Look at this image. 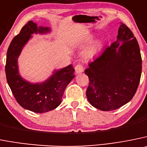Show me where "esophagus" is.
I'll return each instance as SVG.
<instances>
[{
    "label": "esophagus",
    "mask_w": 147,
    "mask_h": 147,
    "mask_svg": "<svg viewBox=\"0 0 147 147\" xmlns=\"http://www.w3.org/2000/svg\"><path fill=\"white\" fill-rule=\"evenodd\" d=\"M75 71H76V74H81L84 71V68L82 65L78 64L76 67H75Z\"/></svg>",
    "instance_id": "34e87169"
}]
</instances>
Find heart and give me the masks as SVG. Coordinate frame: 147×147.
Instances as JSON below:
<instances>
[{
  "mask_svg": "<svg viewBox=\"0 0 147 147\" xmlns=\"http://www.w3.org/2000/svg\"><path fill=\"white\" fill-rule=\"evenodd\" d=\"M92 38H93L92 36H88V37H87L85 39H84V44H88V43H90V41H92ZM100 47H101V43H100V41H96L95 42H94L93 44L89 48L88 51H87V56H88V57H92V56H93V55L96 53L97 51L100 49Z\"/></svg>",
  "mask_w": 147,
  "mask_h": 147,
  "instance_id": "obj_1",
  "label": "heart"
}]
</instances>
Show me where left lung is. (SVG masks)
Wrapping results in <instances>:
<instances>
[{
    "label": "left lung",
    "instance_id": "obj_1",
    "mask_svg": "<svg viewBox=\"0 0 147 147\" xmlns=\"http://www.w3.org/2000/svg\"><path fill=\"white\" fill-rule=\"evenodd\" d=\"M117 41L105 47L84 71L90 83L87 98L101 111H112L131 100L139 84L142 68L139 45L132 31L121 22Z\"/></svg>",
    "mask_w": 147,
    "mask_h": 147
}]
</instances>
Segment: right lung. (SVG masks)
<instances>
[{"mask_svg": "<svg viewBox=\"0 0 147 147\" xmlns=\"http://www.w3.org/2000/svg\"><path fill=\"white\" fill-rule=\"evenodd\" d=\"M51 31L49 27L38 26L36 22L29 21L13 38L6 55L8 84L19 104L33 112L45 113L56 109L61 103L65 90L75 76L74 68L72 65H68L55 69L52 75L41 82H30L22 77L18 58L23 48L33 34L46 35Z\"/></svg>", "mask_w": 147, "mask_h": 147, "instance_id": "1", "label": "right lung"}]
</instances>
